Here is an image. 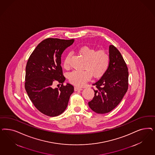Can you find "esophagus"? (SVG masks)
I'll use <instances>...</instances> for the list:
<instances>
[{
    "label": "esophagus",
    "instance_id": "esophagus-1",
    "mask_svg": "<svg viewBox=\"0 0 155 155\" xmlns=\"http://www.w3.org/2000/svg\"><path fill=\"white\" fill-rule=\"evenodd\" d=\"M75 91H81V90H83L80 87H75Z\"/></svg>",
    "mask_w": 155,
    "mask_h": 155
}]
</instances>
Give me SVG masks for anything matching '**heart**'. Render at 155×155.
<instances>
[{
    "mask_svg": "<svg viewBox=\"0 0 155 155\" xmlns=\"http://www.w3.org/2000/svg\"><path fill=\"white\" fill-rule=\"evenodd\" d=\"M79 53L85 59L83 70H74L70 72L68 79L70 82L78 86H83L90 80L92 75L95 78L103 75L108 69L110 63L109 54L104 50H97L88 46H83L79 50ZM70 54L65 56L64 67H70Z\"/></svg>",
    "mask_w": 155,
    "mask_h": 155,
    "instance_id": "obj_1",
    "label": "heart"
}]
</instances>
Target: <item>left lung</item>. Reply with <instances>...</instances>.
<instances>
[{
  "instance_id": "left-lung-1",
  "label": "left lung",
  "mask_w": 155,
  "mask_h": 155,
  "mask_svg": "<svg viewBox=\"0 0 155 155\" xmlns=\"http://www.w3.org/2000/svg\"><path fill=\"white\" fill-rule=\"evenodd\" d=\"M109 67L95 85V96L88 102L96 113H108L120 103L128 88V70L119 51L114 45L109 47Z\"/></svg>"
}]
</instances>
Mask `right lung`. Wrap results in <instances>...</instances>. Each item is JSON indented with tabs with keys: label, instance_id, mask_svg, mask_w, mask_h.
<instances>
[{
	"label": "right lung",
	"instance_id": "right-lung-1",
	"mask_svg": "<svg viewBox=\"0 0 155 155\" xmlns=\"http://www.w3.org/2000/svg\"><path fill=\"white\" fill-rule=\"evenodd\" d=\"M74 42V39L47 38L37 45L27 63L25 91L35 107L47 116L61 114L74 92L73 85H63L65 78L60 65L61 54ZM55 82L61 84L60 87L52 88Z\"/></svg>",
	"mask_w": 155,
	"mask_h": 155
}]
</instances>
